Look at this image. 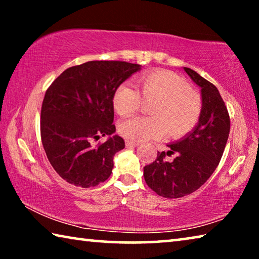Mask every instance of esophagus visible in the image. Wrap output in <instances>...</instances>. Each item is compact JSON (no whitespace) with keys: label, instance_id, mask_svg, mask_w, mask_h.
<instances>
[{"label":"esophagus","instance_id":"34e87169","mask_svg":"<svg viewBox=\"0 0 259 259\" xmlns=\"http://www.w3.org/2000/svg\"><path fill=\"white\" fill-rule=\"evenodd\" d=\"M138 142H133V140H125V146H138Z\"/></svg>","mask_w":259,"mask_h":259}]
</instances>
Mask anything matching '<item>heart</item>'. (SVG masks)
Wrapping results in <instances>:
<instances>
[{
  "mask_svg": "<svg viewBox=\"0 0 259 259\" xmlns=\"http://www.w3.org/2000/svg\"><path fill=\"white\" fill-rule=\"evenodd\" d=\"M137 89L123 83L114 91L112 104L119 115L135 113L142 98L152 104V117L134 116L122 121L119 133L133 142L159 139L166 131L170 137L181 138L198 124L202 102L183 77L170 71H155L139 76Z\"/></svg>",
  "mask_w": 259,
  "mask_h": 259,
  "instance_id": "1",
  "label": "heart"
}]
</instances>
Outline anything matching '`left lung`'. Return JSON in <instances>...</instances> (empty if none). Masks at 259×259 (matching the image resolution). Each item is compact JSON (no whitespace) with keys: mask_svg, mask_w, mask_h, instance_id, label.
<instances>
[{"mask_svg":"<svg viewBox=\"0 0 259 259\" xmlns=\"http://www.w3.org/2000/svg\"><path fill=\"white\" fill-rule=\"evenodd\" d=\"M184 71L201 88L200 120L182 139L168 144V152H157L156 160L144 166L147 185L168 199L191 194L208 181L222 159L230 134V115L217 88L193 69L184 67ZM174 152V161H165V154Z\"/></svg>","mask_w":259,"mask_h":259,"instance_id":"left-lung-1","label":"left lung"}]
</instances>
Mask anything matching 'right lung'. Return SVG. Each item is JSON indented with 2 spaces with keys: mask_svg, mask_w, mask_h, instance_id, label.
Wrapping results in <instances>:
<instances>
[{
  "mask_svg": "<svg viewBox=\"0 0 259 259\" xmlns=\"http://www.w3.org/2000/svg\"><path fill=\"white\" fill-rule=\"evenodd\" d=\"M126 61L94 60L64 71L47 90L41 109V139L59 176L80 187H93L111 176L114 155L124 140L114 135L112 98L116 88L140 71ZM108 135L106 142L91 145Z\"/></svg>",
  "mask_w": 259,
  "mask_h": 259,
  "instance_id": "add662e5",
  "label": "right lung"
}]
</instances>
